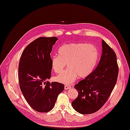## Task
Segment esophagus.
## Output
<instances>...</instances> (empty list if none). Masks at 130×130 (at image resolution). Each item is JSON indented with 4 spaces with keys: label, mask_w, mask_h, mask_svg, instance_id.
<instances>
[{
    "label": "esophagus",
    "mask_w": 130,
    "mask_h": 130,
    "mask_svg": "<svg viewBox=\"0 0 130 130\" xmlns=\"http://www.w3.org/2000/svg\"><path fill=\"white\" fill-rule=\"evenodd\" d=\"M71 88V86L70 85H65V86H64V88H65V89H70V88Z\"/></svg>",
    "instance_id": "1"
}]
</instances>
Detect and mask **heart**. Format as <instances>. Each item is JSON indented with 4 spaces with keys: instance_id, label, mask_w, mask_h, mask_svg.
I'll list each match as a JSON object with an SVG mask.
<instances>
[{
    "instance_id": "obj_1",
    "label": "heart",
    "mask_w": 130,
    "mask_h": 130,
    "mask_svg": "<svg viewBox=\"0 0 130 130\" xmlns=\"http://www.w3.org/2000/svg\"><path fill=\"white\" fill-rule=\"evenodd\" d=\"M58 55L51 59L54 71L57 74L61 73L66 64L68 68L56 79L60 83L69 84L78 76L85 78L92 72L97 62L99 51L93 44L73 43L61 46Z\"/></svg>"
}]
</instances>
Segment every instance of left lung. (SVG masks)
Returning <instances> with one entry per match:
<instances>
[{"label": "left lung", "mask_w": 130, "mask_h": 130, "mask_svg": "<svg viewBox=\"0 0 130 130\" xmlns=\"http://www.w3.org/2000/svg\"><path fill=\"white\" fill-rule=\"evenodd\" d=\"M102 48V56L96 69L74 86L78 95L72 102V105L81 114H91L101 108L117 83L119 67L116 54L103 40Z\"/></svg>", "instance_id": "obj_1"}]
</instances>
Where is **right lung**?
<instances>
[{"instance_id":"add662e5","label":"right lung","mask_w":130,"mask_h":130,"mask_svg":"<svg viewBox=\"0 0 130 130\" xmlns=\"http://www.w3.org/2000/svg\"><path fill=\"white\" fill-rule=\"evenodd\" d=\"M58 38L40 37L27 46L19 65V80L21 91L31 107L40 112H47L54 107L64 85L47 81L51 75L53 46Z\"/></svg>"}]
</instances>
